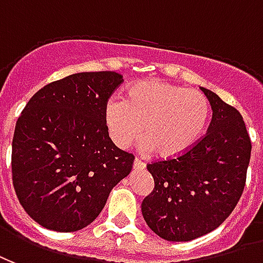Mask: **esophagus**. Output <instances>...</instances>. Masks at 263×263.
Returning a JSON list of instances; mask_svg holds the SVG:
<instances>
[{
	"instance_id": "esophagus-1",
	"label": "esophagus",
	"mask_w": 263,
	"mask_h": 263,
	"mask_svg": "<svg viewBox=\"0 0 263 263\" xmlns=\"http://www.w3.org/2000/svg\"><path fill=\"white\" fill-rule=\"evenodd\" d=\"M133 168L134 170H144L145 164L141 160H139V158H136L133 162Z\"/></svg>"
}]
</instances>
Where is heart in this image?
<instances>
[{
    "label": "heart",
    "mask_w": 263,
    "mask_h": 263,
    "mask_svg": "<svg viewBox=\"0 0 263 263\" xmlns=\"http://www.w3.org/2000/svg\"><path fill=\"white\" fill-rule=\"evenodd\" d=\"M209 116L210 105L202 92L160 80L136 82L127 88L124 101L112 98L103 110L118 147H129L143 130L147 137L143 148L157 150L162 158L186 154L204 133Z\"/></svg>",
    "instance_id": "heart-1"
}]
</instances>
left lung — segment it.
<instances>
[{"label": "left lung", "instance_id": "obj_1", "mask_svg": "<svg viewBox=\"0 0 263 263\" xmlns=\"http://www.w3.org/2000/svg\"><path fill=\"white\" fill-rule=\"evenodd\" d=\"M213 116L186 154L147 165L153 192L141 203L145 223L166 241H191L216 230L242 195L251 139L241 113L206 88Z\"/></svg>", "mask_w": 263, "mask_h": 263}]
</instances>
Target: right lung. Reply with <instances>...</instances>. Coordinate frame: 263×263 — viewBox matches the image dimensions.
<instances>
[{"label": "right lung", "mask_w": 263, "mask_h": 263, "mask_svg": "<svg viewBox=\"0 0 263 263\" xmlns=\"http://www.w3.org/2000/svg\"><path fill=\"white\" fill-rule=\"evenodd\" d=\"M122 82L113 71L72 74L39 89L16 120L13 187L25 212L46 229L87 227L132 171L134 155L113 144L103 119Z\"/></svg>", "instance_id": "obj_1"}]
</instances>
